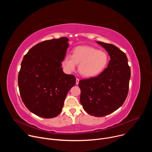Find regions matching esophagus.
Here are the masks:
<instances>
[{
  "mask_svg": "<svg viewBox=\"0 0 152 152\" xmlns=\"http://www.w3.org/2000/svg\"><path fill=\"white\" fill-rule=\"evenodd\" d=\"M79 79L78 78H76V84L78 85L79 84Z\"/></svg>",
  "mask_w": 152,
  "mask_h": 152,
  "instance_id": "obj_1",
  "label": "esophagus"
}]
</instances>
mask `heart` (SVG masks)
Returning <instances> with one entry per match:
<instances>
[{
  "label": "heart",
  "instance_id": "1",
  "mask_svg": "<svg viewBox=\"0 0 152 152\" xmlns=\"http://www.w3.org/2000/svg\"><path fill=\"white\" fill-rule=\"evenodd\" d=\"M109 62L107 54L90 46H78L72 56L67 55L63 60V66L68 72H72L79 65V72L84 77H91L101 73Z\"/></svg>",
  "mask_w": 152,
  "mask_h": 152
}]
</instances>
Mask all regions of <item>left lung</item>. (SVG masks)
Returning a JSON list of instances; mask_svg holds the SVG:
<instances>
[{
	"label": "left lung",
	"instance_id": "obj_1",
	"mask_svg": "<svg viewBox=\"0 0 152 152\" xmlns=\"http://www.w3.org/2000/svg\"><path fill=\"white\" fill-rule=\"evenodd\" d=\"M108 53L111 60L96 77L82 79L80 102L83 110L91 115L103 117L122 106L129 90L131 69L126 54L115 46L97 41Z\"/></svg>",
	"mask_w": 152,
	"mask_h": 152
}]
</instances>
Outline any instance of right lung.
I'll return each instance as SVG.
<instances>
[{"instance_id": "add662e5", "label": "right lung", "mask_w": 152, "mask_h": 152, "mask_svg": "<svg viewBox=\"0 0 152 152\" xmlns=\"http://www.w3.org/2000/svg\"><path fill=\"white\" fill-rule=\"evenodd\" d=\"M69 38L46 40L32 47L23 57L18 73L20 96L33 114L45 118L58 115L76 77L64 73L61 62L66 55Z\"/></svg>"}]
</instances>
